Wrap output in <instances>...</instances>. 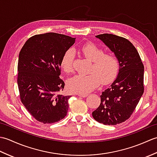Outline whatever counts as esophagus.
Masks as SVG:
<instances>
[{"label": "esophagus", "mask_w": 157, "mask_h": 157, "mask_svg": "<svg viewBox=\"0 0 157 157\" xmlns=\"http://www.w3.org/2000/svg\"><path fill=\"white\" fill-rule=\"evenodd\" d=\"M79 96H80V97H83V98H85L86 96H88V94H81V93H79L78 94Z\"/></svg>", "instance_id": "34e87169"}]
</instances>
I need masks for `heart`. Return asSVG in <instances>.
Returning a JSON list of instances; mask_svg holds the SVG:
<instances>
[{"mask_svg":"<svg viewBox=\"0 0 157 157\" xmlns=\"http://www.w3.org/2000/svg\"><path fill=\"white\" fill-rule=\"evenodd\" d=\"M82 54L92 62L88 75H76L68 82L69 89L76 93H86L92 90L100 84H107L117 74L119 62L115 54L104 53L101 47L94 43H86L81 48ZM75 52L72 48L63 54L61 65L67 73H71L73 69Z\"/></svg>","mask_w":157,"mask_h":157,"instance_id":"1","label":"heart"}]
</instances>
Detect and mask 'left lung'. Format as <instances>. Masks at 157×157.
Returning a JSON list of instances; mask_svg holds the SVG:
<instances>
[{
  "label": "left lung",
  "mask_w": 157,
  "mask_h": 157,
  "mask_svg": "<svg viewBox=\"0 0 157 157\" xmlns=\"http://www.w3.org/2000/svg\"><path fill=\"white\" fill-rule=\"evenodd\" d=\"M114 52L119 62L118 75L101 95V104L92 117L104 125L124 122L134 112L144 93V65L128 40L109 34L96 36Z\"/></svg>",
  "instance_id": "obj_1"
}]
</instances>
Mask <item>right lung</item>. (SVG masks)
Returning <instances> with one entry per match:
<instances>
[{"label":"right lung","mask_w":157,"mask_h":157,"mask_svg":"<svg viewBox=\"0 0 157 157\" xmlns=\"http://www.w3.org/2000/svg\"><path fill=\"white\" fill-rule=\"evenodd\" d=\"M75 38L50 32L29 38L19 55L17 84L20 99L28 111L43 123L58 122L67 115L71 96L61 94L59 78L63 54Z\"/></svg>","instance_id":"obj_1"}]
</instances>
